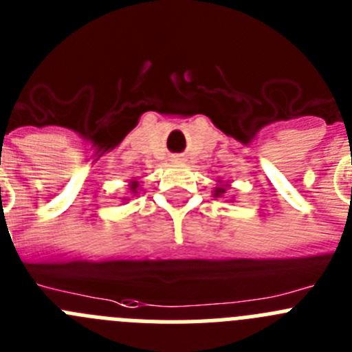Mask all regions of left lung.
Listing matches in <instances>:
<instances>
[{
    "label": "left lung",
    "instance_id": "obj_1",
    "mask_svg": "<svg viewBox=\"0 0 352 352\" xmlns=\"http://www.w3.org/2000/svg\"><path fill=\"white\" fill-rule=\"evenodd\" d=\"M214 192H216V195H220V193H225V188H216Z\"/></svg>",
    "mask_w": 352,
    "mask_h": 352
}]
</instances>
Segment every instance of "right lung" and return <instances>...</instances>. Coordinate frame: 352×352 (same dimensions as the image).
<instances>
[{
  "instance_id": "1",
  "label": "right lung",
  "mask_w": 352,
  "mask_h": 352,
  "mask_svg": "<svg viewBox=\"0 0 352 352\" xmlns=\"http://www.w3.org/2000/svg\"><path fill=\"white\" fill-rule=\"evenodd\" d=\"M136 188H138V183H132L131 190H134V192H136Z\"/></svg>"
}]
</instances>
